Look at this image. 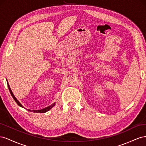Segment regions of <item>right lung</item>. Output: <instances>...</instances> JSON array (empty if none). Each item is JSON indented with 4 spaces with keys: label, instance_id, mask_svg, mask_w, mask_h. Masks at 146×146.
Returning a JSON list of instances; mask_svg holds the SVG:
<instances>
[{
    "label": "right lung",
    "instance_id": "right-lung-1",
    "mask_svg": "<svg viewBox=\"0 0 146 146\" xmlns=\"http://www.w3.org/2000/svg\"><path fill=\"white\" fill-rule=\"evenodd\" d=\"M7 84H8V89H9V90H10V94H11V95L12 97L13 98V99L15 100V101L16 102V103H17L18 105L19 106L22 107V108H24V107H23V106L21 105V103L18 100L17 98H16L15 97V96L14 95L13 93L12 92V91H11V90L9 84H8V82L7 80ZM55 105H56V103H54L53 104H52L51 105H50V106H48V107H46V108H43V109H41V110H28V111H29L33 112H40V113H44V112H47V111H48L49 110H51V108H52L53 106H55Z\"/></svg>",
    "mask_w": 146,
    "mask_h": 146
}]
</instances>
